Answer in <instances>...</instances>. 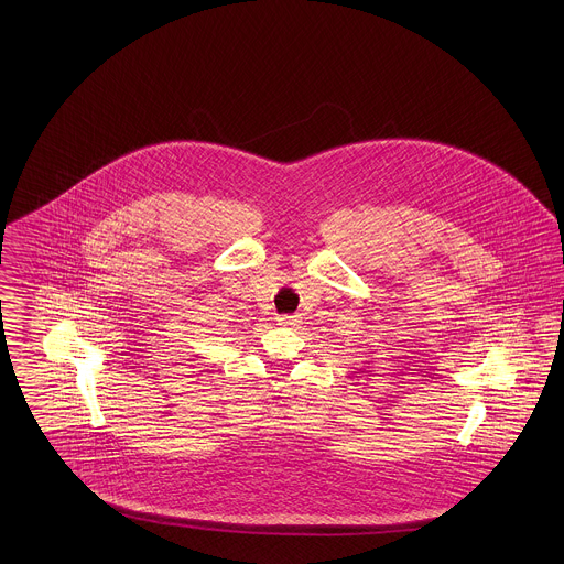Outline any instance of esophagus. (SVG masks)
<instances>
[{"label": "esophagus", "mask_w": 564, "mask_h": 564, "mask_svg": "<svg viewBox=\"0 0 564 564\" xmlns=\"http://www.w3.org/2000/svg\"><path fill=\"white\" fill-rule=\"evenodd\" d=\"M276 322H279L281 327H297L302 319H300V317H295V315H285V317H279Z\"/></svg>", "instance_id": "1"}]
</instances>
